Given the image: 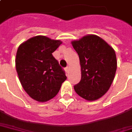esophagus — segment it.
I'll return each mask as SVG.
<instances>
[{"label": "esophagus", "mask_w": 132, "mask_h": 132, "mask_svg": "<svg viewBox=\"0 0 132 132\" xmlns=\"http://www.w3.org/2000/svg\"><path fill=\"white\" fill-rule=\"evenodd\" d=\"M64 70H65L66 72H67V73H68V72H69V68H68V67H66V68H64Z\"/></svg>", "instance_id": "1"}]
</instances>
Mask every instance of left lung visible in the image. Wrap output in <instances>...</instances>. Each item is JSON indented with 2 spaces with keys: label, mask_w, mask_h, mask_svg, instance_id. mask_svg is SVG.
<instances>
[{
  "label": "left lung",
  "mask_w": 132,
  "mask_h": 132,
  "mask_svg": "<svg viewBox=\"0 0 132 132\" xmlns=\"http://www.w3.org/2000/svg\"><path fill=\"white\" fill-rule=\"evenodd\" d=\"M72 45L80 60L81 79L74 86L76 92L82 98L94 101L108 91L117 68L113 48L99 36L89 35Z\"/></svg>",
  "instance_id": "1"
}]
</instances>
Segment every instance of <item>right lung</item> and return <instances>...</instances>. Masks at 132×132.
<instances>
[{"instance_id":"1","label":"right lung","mask_w":132,"mask_h":132,"mask_svg":"<svg viewBox=\"0 0 132 132\" xmlns=\"http://www.w3.org/2000/svg\"><path fill=\"white\" fill-rule=\"evenodd\" d=\"M62 44L58 40L38 35L22 43L16 56V69L23 89L38 102H46L59 92L67 79L52 53Z\"/></svg>"}]
</instances>
